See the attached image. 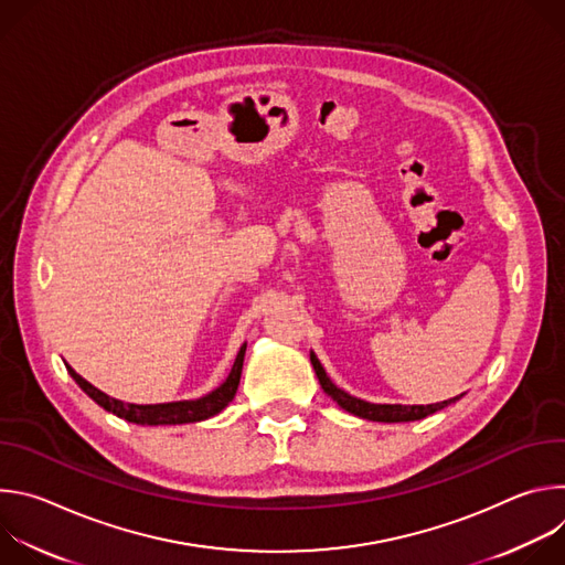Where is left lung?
<instances>
[{
  "label": "left lung",
  "instance_id": "1",
  "mask_svg": "<svg viewBox=\"0 0 565 565\" xmlns=\"http://www.w3.org/2000/svg\"><path fill=\"white\" fill-rule=\"evenodd\" d=\"M244 355H246V344L241 347V351L236 353V360H234V371L244 366ZM71 377L75 380V384L83 388L94 402H98V405L111 414H116L118 418H125L134 425H185V423H201V420H207L216 414H221L223 405H221V393L218 391H212L203 397H196V399H179V402H160V405H131V402H122V399H116V397H109L107 393H103L100 388H96L92 382H87L83 375H77L68 364H66ZM327 393L338 402V405L353 414V395H349L347 391L338 388L333 382H331V388H327Z\"/></svg>",
  "mask_w": 565,
  "mask_h": 565
}]
</instances>
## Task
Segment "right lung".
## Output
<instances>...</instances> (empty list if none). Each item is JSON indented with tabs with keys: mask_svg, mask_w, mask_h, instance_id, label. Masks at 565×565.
Segmentation results:
<instances>
[{
	"mask_svg": "<svg viewBox=\"0 0 565 565\" xmlns=\"http://www.w3.org/2000/svg\"><path fill=\"white\" fill-rule=\"evenodd\" d=\"M454 399H458V397H454ZM449 405H451V399H449ZM445 407H447V399L443 402V405L423 407V405H373V402L355 397L353 399V416L364 418V420H373V423H414V420H423V418H427V416H431V414H436Z\"/></svg>",
	"mask_w": 565,
	"mask_h": 565,
	"instance_id": "obj_1",
	"label": "right lung"
}]
</instances>
